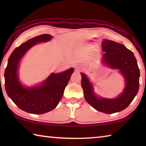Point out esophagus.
Instances as JSON below:
<instances>
[{
  "label": "esophagus",
  "mask_w": 146,
  "mask_h": 146,
  "mask_svg": "<svg viewBox=\"0 0 146 146\" xmlns=\"http://www.w3.org/2000/svg\"><path fill=\"white\" fill-rule=\"evenodd\" d=\"M75 71H76V72H79V71H81V68L80 66H76L75 67Z\"/></svg>",
  "instance_id": "1"
}]
</instances>
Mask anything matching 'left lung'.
Returning <instances> with one entry per match:
<instances>
[{
  "label": "left lung",
  "mask_w": 146,
  "mask_h": 146,
  "mask_svg": "<svg viewBox=\"0 0 146 146\" xmlns=\"http://www.w3.org/2000/svg\"><path fill=\"white\" fill-rule=\"evenodd\" d=\"M102 62L113 70H118L124 79L125 87L117 97L108 98L98 97L94 91L92 83L85 73H81V86L88 104L100 112L112 114L125 110L129 106L139 89L140 70L131 51L116 42L104 39Z\"/></svg>",
  "instance_id": "left-lung-1"
}]
</instances>
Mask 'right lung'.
<instances>
[{
  "label": "right lung",
  "mask_w": 146,
  "mask_h": 146,
  "mask_svg": "<svg viewBox=\"0 0 146 146\" xmlns=\"http://www.w3.org/2000/svg\"><path fill=\"white\" fill-rule=\"evenodd\" d=\"M52 38L49 34L41 35L22 44L9 56L5 70V89L8 97L21 110L31 114H44L57 106L74 71L71 68L61 73H52L40 84L31 87L24 86L20 81L18 71L24 55L36 44Z\"/></svg>",
  "instance_id": "right-lung-1"
}]
</instances>
